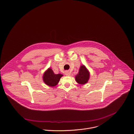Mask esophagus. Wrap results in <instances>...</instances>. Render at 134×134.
I'll return each instance as SVG.
<instances>
[{
	"instance_id": "34e87169",
	"label": "esophagus",
	"mask_w": 134,
	"mask_h": 134,
	"mask_svg": "<svg viewBox=\"0 0 134 134\" xmlns=\"http://www.w3.org/2000/svg\"><path fill=\"white\" fill-rule=\"evenodd\" d=\"M65 75H66V76H69L70 75V72L69 71H65Z\"/></svg>"
}]
</instances>
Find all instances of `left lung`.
<instances>
[{
  "mask_svg": "<svg viewBox=\"0 0 134 134\" xmlns=\"http://www.w3.org/2000/svg\"><path fill=\"white\" fill-rule=\"evenodd\" d=\"M90 78V73L84 65H81L78 74L76 76L75 79L77 83L80 85L86 84L88 82Z\"/></svg>",
  "mask_w": 134,
  "mask_h": 134,
  "instance_id": "1",
  "label": "left lung"
}]
</instances>
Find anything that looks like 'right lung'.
Returning a JSON list of instances; mask_svg holds the SVG:
<instances>
[{
  "label": "right lung",
  "mask_w": 134,
  "mask_h": 134,
  "mask_svg": "<svg viewBox=\"0 0 134 134\" xmlns=\"http://www.w3.org/2000/svg\"><path fill=\"white\" fill-rule=\"evenodd\" d=\"M63 76L62 74H55L53 70L49 68L44 74L43 79L45 83L50 87H54L59 82L60 78Z\"/></svg>",
  "instance_id": "obj_1"
}]
</instances>
